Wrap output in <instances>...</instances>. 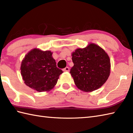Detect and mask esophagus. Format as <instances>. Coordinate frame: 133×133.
I'll use <instances>...</instances> for the list:
<instances>
[{
  "label": "esophagus",
  "mask_w": 133,
  "mask_h": 133,
  "mask_svg": "<svg viewBox=\"0 0 133 133\" xmlns=\"http://www.w3.org/2000/svg\"><path fill=\"white\" fill-rule=\"evenodd\" d=\"M63 71H66V72H69V71H70V69H69V67H65L64 69H63Z\"/></svg>",
  "instance_id": "34e87169"
}]
</instances>
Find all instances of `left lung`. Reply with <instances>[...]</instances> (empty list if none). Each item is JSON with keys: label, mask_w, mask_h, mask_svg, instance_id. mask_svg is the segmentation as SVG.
I'll return each instance as SVG.
<instances>
[{"label": "left lung", "mask_w": 133, "mask_h": 133, "mask_svg": "<svg viewBox=\"0 0 133 133\" xmlns=\"http://www.w3.org/2000/svg\"><path fill=\"white\" fill-rule=\"evenodd\" d=\"M74 66L70 73L78 88L84 92L98 89L108 79L111 69L110 59L102 48L89 43L83 49L72 52Z\"/></svg>", "instance_id": "1"}]
</instances>
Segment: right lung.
<instances>
[{
    "label": "right lung",
    "mask_w": 133,
    "mask_h": 133,
    "mask_svg": "<svg viewBox=\"0 0 133 133\" xmlns=\"http://www.w3.org/2000/svg\"><path fill=\"white\" fill-rule=\"evenodd\" d=\"M51 51L34 49L22 62L21 75L24 83L38 92L49 91L57 83L63 72L56 67Z\"/></svg>",
    "instance_id": "add662e5"
}]
</instances>
